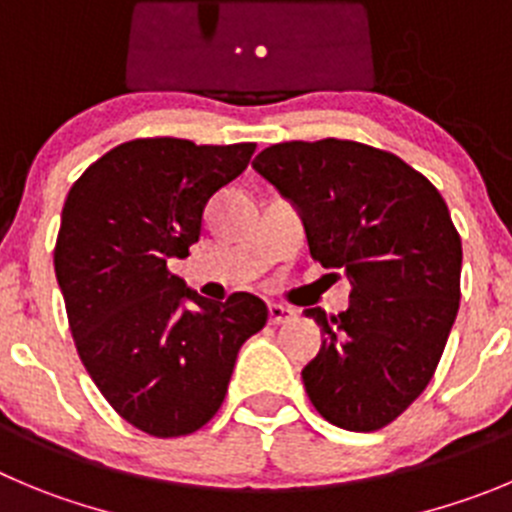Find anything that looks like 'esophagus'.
Listing matches in <instances>:
<instances>
[{
    "label": "esophagus",
    "instance_id": "obj_1",
    "mask_svg": "<svg viewBox=\"0 0 512 512\" xmlns=\"http://www.w3.org/2000/svg\"><path fill=\"white\" fill-rule=\"evenodd\" d=\"M295 318V310L288 308V305H280V303H270V323L272 326H283V323L293 321Z\"/></svg>",
    "mask_w": 512,
    "mask_h": 512
}]
</instances>
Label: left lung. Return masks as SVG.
<instances>
[{
    "label": "left lung",
    "instance_id": "obj_1",
    "mask_svg": "<svg viewBox=\"0 0 512 512\" xmlns=\"http://www.w3.org/2000/svg\"><path fill=\"white\" fill-rule=\"evenodd\" d=\"M252 166L300 212L313 260L351 283L343 313L303 310L326 336L305 391L336 427L376 432L427 389L457 318L450 209L427 176L358 141L275 143Z\"/></svg>",
    "mask_w": 512,
    "mask_h": 512
}]
</instances>
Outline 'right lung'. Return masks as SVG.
I'll return each mask as SVG.
<instances>
[{
  "label": "right lung",
  "instance_id": "add662e5",
  "mask_svg": "<svg viewBox=\"0 0 512 512\" xmlns=\"http://www.w3.org/2000/svg\"><path fill=\"white\" fill-rule=\"evenodd\" d=\"M252 154L255 143L136 138L90 164L62 207L55 275L78 356L108 404L151 437L204 427L240 346L267 323L257 295L207 300L166 265L189 255L207 202Z\"/></svg>",
  "mask_w": 512,
  "mask_h": 512
}]
</instances>
